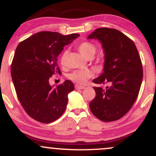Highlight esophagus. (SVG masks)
Wrapping results in <instances>:
<instances>
[{
	"label": "esophagus",
	"mask_w": 156,
	"mask_h": 156,
	"mask_svg": "<svg viewBox=\"0 0 156 156\" xmlns=\"http://www.w3.org/2000/svg\"><path fill=\"white\" fill-rule=\"evenodd\" d=\"M75 87H76V89H84V87H83V86H80V85H76V86H75Z\"/></svg>",
	"instance_id": "esophagus-1"
}]
</instances>
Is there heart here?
Listing matches in <instances>:
<instances>
[{
    "instance_id": "b5f03b06",
    "label": "heart",
    "mask_w": 156,
    "mask_h": 156,
    "mask_svg": "<svg viewBox=\"0 0 156 156\" xmlns=\"http://www.w3.org/2000/svg\"><path fill=\"white\" fill-rule=\"evenodd\" d=\"M78 48L80 53L86 58H92L95 54L97 48L94 44L89 42H83L78 45ZM66 57H67V51H64L60 58V62L62 64L65 63ZM92 76V72L89 69H84V70H76L70 74H69L68 78L75 83L83 85L87 83V80Z\"/></svg>"
}]
</instances>
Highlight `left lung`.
<instances>
[{"mask_svg":"<svg viewBox=\"0 0 156 156\" xmlns=\"http://www.w3.org/2000/svg\"><path fill=\"white\" fill-rule=\"evenodd\" d=\"M87 38L99 40L104 52L103 72L93 82L110 84L105 89L94 87L96 96L89 108L102 121L117 120L129 112L139 94L143 78L140 56L133 41L117 29L97 28Z\"/></svg>","mask_w":156,"mask_h":156,"instance_id":"1","label":"left lung"}]
</instances>
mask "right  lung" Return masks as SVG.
I'll return each instance as SVG.
<instances>
[{"label":"right lung","instance_id":"1","mask_svg":"<svg viewBox=\"0 0 156 156\" xmlns=\"http://www.w3.org/2000/svg\"><path fill=\"white\" fill-rule=\"evenodd\" d=\"M79 37L64 36L57 32L41 31L18 44L12 63L11 75L21 105L35 120L50 123L65 111L68 94L74 90L72 81L66 80L56 87L49 78L60 74L57 64L64 47Z\"/></svg>","mask_w":156,"mask_h":156}]
</instances>
